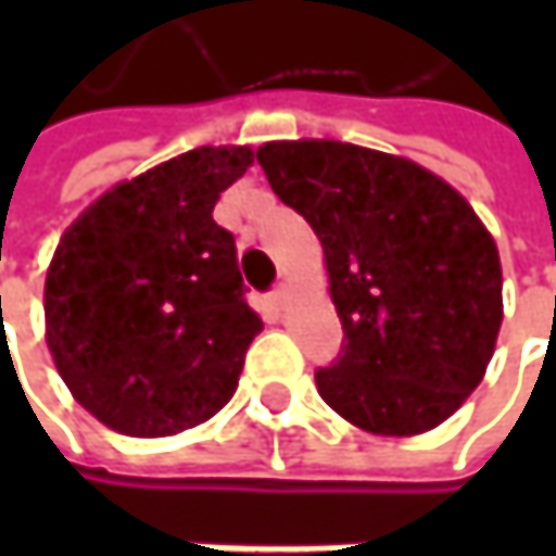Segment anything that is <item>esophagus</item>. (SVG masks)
<instances>
[{
    "label": "esophagus",
    "instance_id": "obj_1",
    "mask_svg": "<svg viewBox=\"0 0 556 556\" xmlns=\"http://www.w3.org/2000/svg\"><path fill=\"white\" fill-rule=\"evenodd\" d=\"M267 299H270V305H274V308H279V305H282V299H286V286L277 282V286L270 289V295H267Z\"/></svg>",
    "mask_w": 556,
    "mask_h": 556
}]
</instances>
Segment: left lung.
Here are the masks:
<instances>
[{
    "mask_svg": "<svg viewBox=\"0 0 556 556\" xmlns=\"http://www.w3.org/2000/svg\"><path fill=\"white\" fill-rule=\"evenodd\" d=\"M274 192L325 248L341 354L321 399L374 434L441 425L480 387L502 325L496 241L425 167L341 141L257 151Z\"/></svg>",
    "mask_w": 556,
    "mask_h": 556,
    "instance_id": "left-lung-1",
    "label": "left lung"
}]
</instances>
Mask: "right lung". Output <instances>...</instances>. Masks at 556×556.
I'll return each mask as SVG.
<instances>
[{"label":"right lung","instance_id":"add662e5","mask_svg":"<svg viewBox=\"0 0 556 556\" xmlns=\"http://www.w3.org/2000/svg\"><path fill=\"white\" fill-rule=\"evenodd\" d=\"M251 161V148L179 154L118 182L63 231L45 282L48 348L102 425L164 438L231 399L264 321L212 208Z\"/></svg>","mask_w":556,"mask_h":556}]
</instances>
